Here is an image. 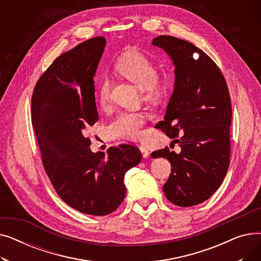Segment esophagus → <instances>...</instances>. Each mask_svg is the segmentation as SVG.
Listing matches in <instances>:
<instances>
[{"instance_id": "1", "label": "esophagus", "mask_w": 261, "mask_h": 261, "mask_svg": "<svg viewBox=\"0 0 261 261\" xmlns=\"http://www.w3.org/2000/svg\"><path fill=\"white\" fill-rule=\"evenodd\" d=\"M140 150H141V152H142V155H143V158H149V154H150V152H149V150L146 148V147H144V146H140Z\"/></svg>"}]
</instances>
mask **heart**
<instances>
[{"mask_svg":"<svg viewBox=\"0 0 261 261\" xmlns=\"http://www.w3.org/2000/svg\"><path fill=\"white\" fill-rule=\"evenodd\" d=\"M115 68L133 84L144 90L146 97L161 99L171 88L169 76H159V64L141 51L123 54L117 60ZM111 79L103 76L97 89V100L102 109L110 106ZM151 114L146 111H121L117 113L107 126V133L113 139L135 141L141 138L143 128Z\"/></svg>","mask_w":261,"mask_h":261,"instance_id":"obj_1","label":"heart"}]
</instances>
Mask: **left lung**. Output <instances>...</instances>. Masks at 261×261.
I'll return each mask as SVG.
<instances>
[{
	"instance_id": "8db88e82",
	"label": "left lung",
	"mask_w": 261,
	"mask_h": 261,
	"mask_svg": "<svg viewBox=\"0 0 261 261\" xmlns=\"http://www.w3.org/2000/svg\"><path fill=\"white\" fill-rule=\"evenodd\" d=\"M152 44L167 51L175 65L174 91L156 127L179 143L181 152L165 147L151 156L165 158L171 164L163 186L166 198L177 206H194L214 195L229 166L228 88L220 68L193 43L162 35Z\"/></svg>"
}]
</instances>
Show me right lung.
<instances>
[{"label": "right lung", "instance_id": "add662e5", "mask_svg": "<svg viewBox=\"0 0 261 261\" xmlns=\"http://www.w3.org/2000/svg\"><path fill=\"white\" fill-rule=\"evenodd\" d=\"M106 45L91 38L61 54L40 76L32 96V123L42 164L60 199L93 216L113 213L126 196L123 176L142 160L129 144L93 153L86 128L98 121L94 75Z\"/></svg>", "mask_w": 261, "mask_h": 261}]
</instances>
